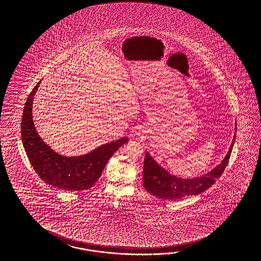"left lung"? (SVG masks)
<instances>
[{"instance_id":"obj_1","label":"left lung","mask_w":261,"mask_h":261,"mask_svg":"<svg viewBox=\"0 0 261 261\" xmlns=\"http://www.w3.org/2000/svg\"><path fill=\"white\" fill-rule=\"evenodd\" d=\"M237 125V123H236ZM236 134L229 146V151L221 163L210 172L195 178L182 179L169 173L152 158L149 153H145L143 164V187L150 194L165 200H177L190 195H197L207 190L221 176L229 163L232 150Z\"/></svg>"}]
</instances>
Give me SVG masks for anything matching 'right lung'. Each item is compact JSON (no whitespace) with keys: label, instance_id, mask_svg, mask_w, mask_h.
Here are the masks:
<instances>
[{"label":"right lung","instance_id":"1","mask_svg":"<svg viewBox=\"0 0 261 261\" xmlns=\"http://www.w3.org/2000/svg\"><path fill=\"white\" fill-rule=\"evenodd\" d=\"M42 79L32 89L24 104L21 135L24 150L40 178L60 190L79 191L91 189L99 179L112 155L128 142L123 137L105 143L87 154L66 157L53 150L43 142L32 120V103Z\"/></svg>","mask_w":261,"mask_h":261}]
</instances>
